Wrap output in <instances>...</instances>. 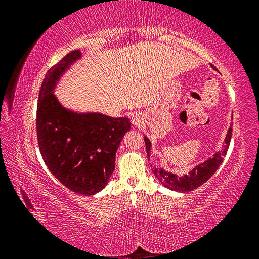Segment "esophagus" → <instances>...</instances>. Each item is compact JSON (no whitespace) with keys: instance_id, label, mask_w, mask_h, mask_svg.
<instances>
[{"instance_id":"obj_1","label":"esophagus","mask_w":259,"mask_h":259,"mask_svg":"<svg viewBox=\"0 0 259 259\" xmlns=\"http://www.w3.org/2000/svg\"><path fill=\"white\" fill-rule=\"evenodd\" d=\"M144 122V117L140 113H135L133 114V116H131V123L135 126H140L143 124Z\"/></svg>"}]
</instances>
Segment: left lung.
<instances>
[{"label":"left lung","instance_id":"8db88e82","mask_svg":"<svg viewBox=\"0 0 259 259\" xmlns=\"http://www.w3.org/2000/svg\"><path fill=\"white\" fill-rule=\"evenodd\" d=\"M211 67L213 69H216V67L212 66V65ZM231 137H232V126H230L229 130H227L226 137L221 147V151L214 153L212 157H209L208 160H205L204 162H202V163L195 165L187 175L185 174L183 175V176H178V175L174 172L166 171V170H164L163 168H154L153 169V174H154V176L159 179V182L162 184V185L166 188H169V190L181 192V193L194 191L195 188L200 187L202 184L207 182L208 179L211 177L214 172H216V170L219 168V165L222 164L223 159H224V156L227 153V150H229ZM144 140H145L147 156L150 157L152 143L146 136H144Z\"/></svg>","mask_w":259,"mask_h":259}]
</instances>
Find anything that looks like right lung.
<instances>
[{
	"label": "right lung",
	"mask_w": 259,
	"mask_h": 259,
	"mask_svg": "<svg viewBox=\"0 0 259 259\" xmlns=\"http://www.w3.org/2000/svg\"><path fill=\"white\" fill-rule=\"evenodd\" d=\"M81 57L80 50L71 51L43 78L36 112L37 142L48 169L64 186L78 194L95 195L108 184L116 151L131 123L128 117L76 112L61 105L55 89Z\"/></svg>",
	"instance_id": "right-lung-1"
}]
</instances>
